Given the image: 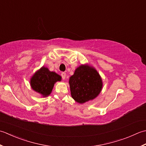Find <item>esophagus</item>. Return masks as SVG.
Segmentation results:
<instances>
[{
  "mask_svg": "<svg viewBox=\"0 0 146 146\" xmlns=\"http://www.w3.org/2000/svg\"><path fill=\"white\" fill-rule=\"evenodd\" d=\"M65 76H66V74H65V72H62L61 73V76L62 77V79H65Z\"/></svg>",
  "mask_w": 146,
  "mask_h": 146,
  "instance_id": "34e87169",
  "label": "esophagus"
}]
</instances>
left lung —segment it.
<instances>
[{
  "instance_id": "left-lung-1",
  "label": "left lung",
  "mask_w": 146,
  "mask_h": 146,
  "mask_svg": "<svg viewBox=\"0 0 146 146\" xmlns=\"http://www.w3.org/2000/svg\"><path fill=\"white\" fill-rule=\"evenodd\" d=\"M71 96L76 102L84 103L96 98L102 91V77L94 67L87 64L77 67L70 77Z\"/></svg>"
}]
</instances>
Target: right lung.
<instances>
[{
	"label": "right lung",
	"instance_id": "1",
	"mask_svg": "<svg viewBox=\"0 0 146 146\" xmlns=\"http://www.w3.org/2000/svg\"><path fill=\"white\" fill-rule=\"evenodd\" d=\"M61 78L60 75L43 66L32 76L30 84L35 91L42 95L43 97H46L51 94L55 83L60 81Z\"/></svg>",
	"mask_w": 146,
	"mask_h": 146
}]
</instances>
